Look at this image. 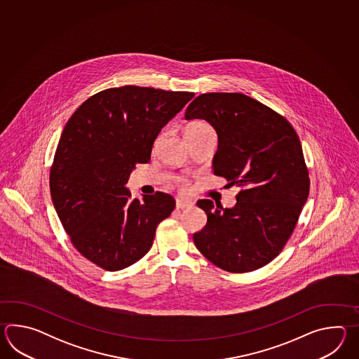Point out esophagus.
Returning <instances> with one entry per match:
<instances>
[{
    "label": "esophagus",
    "mask_w": 359,
    "mask_h": 359,
    "mask_svg": "<svg viewBox=\"0 0 359 359\" xmlns=\"http://www.w3.org/2000/svg\"><path fill=\"white\" fill-rule=\"evenodd\" d=\"M192 206H194V203L189 200V198H177V209H189V208H192Z\"/></svg>",
    "instance_id": "34e87169"
}]
</instances>
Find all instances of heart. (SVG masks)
<instances>
[{
    "mask_svg": "<svg viewBox=\"0 0 359 359\" xmlns=\"http://www.w3.org/2000/svg\"><path fill=\"white\" fill-rule=\"evenodd\" d=\"M205 130H213V128L210 127L209 123L204 122V121H194L186 127V133H201V132H205ZM161 136L156 138V144L161 141ZM175 182H176L178 187L184 189L189 184V180L186 177H176Z\"/></svg>",
    "mask_w": 359,
    "mask_h": 359,
    "instance_id": "b5f03b06",
    "label": "heart"
}]
</instances>
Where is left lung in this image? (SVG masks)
<instances>
[{
	"mask_svg": "<svg viewBox=\"0 0 359 359\" xmlns=\"http://www.w3.org/2000/svg\"><path fill=\"white\" fill-rule=\"evenodd\" d=\"M184 118L205 119L217 130L213 173L236 184L231 209L198 200L204 229L198 252L232 273L252 272L283 252L309 195V172L298 133L287 119L244 93L210 92L191 102Z\"/></svg>",
	"mask_w": 359,
	"mask_h": 359,
	"instance_id": "left-lung-1",
	"label": "left lung"
}]
</instances>
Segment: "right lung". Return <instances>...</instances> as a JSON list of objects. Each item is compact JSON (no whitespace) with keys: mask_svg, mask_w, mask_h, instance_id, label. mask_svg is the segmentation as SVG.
I'll return each mask as SVG.
<instances>
[{"mask_svg":"<svg viewBox=\"0 0 359 359\" xmlns=\"http://www.w3.org/2000/svg\"><path fill=\"white\" fill-rule=\"evenodd\" d=\"M195 96L123 86L97 92L69 118L50 170V191L69 240L105 271L130 267L151 249L155 231L175 210L168 194L142 201L124 186L149 163L161 128Z\"/></svg>","mask_w":359,"mask_h":359,"instance_id":"obj_1","label":"right lung"}]
</instances>
